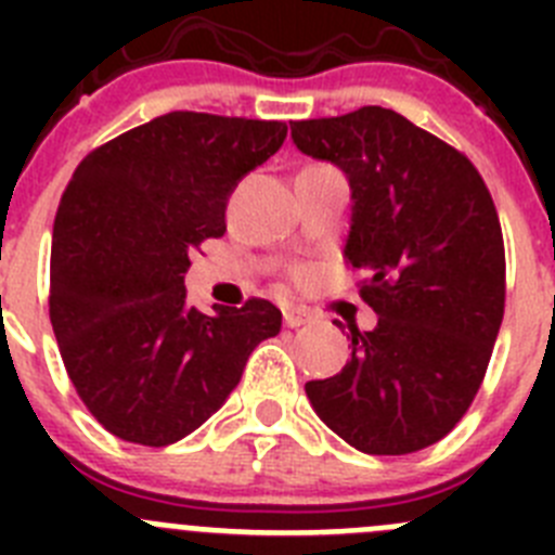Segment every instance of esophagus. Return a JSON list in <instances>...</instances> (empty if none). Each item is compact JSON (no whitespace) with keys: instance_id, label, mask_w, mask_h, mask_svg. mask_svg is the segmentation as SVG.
<instances>
[{"instance_id":"34e87169","label":"esophagus","mask_w":555,"mask_h":555,"mask_svg":"<svg viewBox=\"0 0 555 555\" xmlns=\"http://www.w3.org/2000/svg\"><path fill=\"white\" fill-rule=\"evenodd\" d=\"M308 320H311V317H308L306 311H300V308H286V311H283V322H286V327H300L306 325Z\"/></svg>"}]
</instances>
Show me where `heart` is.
<instances>
[{"mask_svg": "<svg viewBox=\"0 0 555 555\" xmlns=\"http://www.w3.org/2000/svg\"><path fill=\"white\" fill-rule=\"evenodd\" d=\"M297 274H300V272H297Z\"/></svg>", "mask_w": 555, "mask_h": 555, "instance_id": "b5f03b06", "label": "heart"}]
</instances>
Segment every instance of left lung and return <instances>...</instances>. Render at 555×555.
Returning <instances> with one entry per match:
<instances>
[{
  "instance_id": "obj_1",
  "label": "left lung",
  "mask_w": 555,
  "mask_h": 555,
  "mask_svg": "<svg viewBox=\"0 0 555 555\" xmlns=\"http://www.w3.org/2000/svg\"><path fill=\"white\" fill-rule=\"evenodd\" d=\"M297 150L350 178L347 267L375 331L350 327L338 375L308 380L322 423L370 455L439 442L478 395L503 308L506 249L473 160L389 107L292 121ZM341 327V325H338Z\"/></svg>"
}]
</instances>
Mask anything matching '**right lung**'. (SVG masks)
I'll list each match as a JSON object with an SVG mask.
<instances>
[{
    "mask_svg": "<svg viewBox=\"0 0 555 555\" xmlns=\"http://www.w3.org/2000/svg\"><path fill=\"white\" fill-rule=\"evenodd\" d=\"M286 141L283 121L175 111L80 160L52 233L49 320L77 395L125 442L166 448L242 380L281 311L189 306V255L224 235L238 180Z\"/></svg>",
    "mask_w": 555,
    "mask_h": 555,
    "instance_id": "add662e5",
    "label": "right lung"
}]
</instances>
